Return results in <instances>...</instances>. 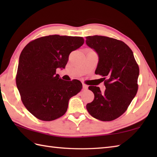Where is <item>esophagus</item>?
I'll use <instances>...</instances> for the list:
<instances>
[{"instance_id":"1","label":"esophagus","mask_w":157,"mask_h":157,"mask_svg":"<svg viewBox=\"0 0 157 157\" xmlns=\"http://www.w3.org/2000/svg\"><path fill=\"white\" fill-rule=\"evenodd\" d=\"M87 89H88V86L84 84H83V90H87Z\"/></svg>"}]
</instances>
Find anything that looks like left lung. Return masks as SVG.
<instances>
[{
	"label": "left lung",
	"mask_w": 157,
	"mask_h": 157,
	"mask_svg": "<svg viewBox=\"0 0 157 157\" xmlns=\"http://www.w3.org/2000/svg\"><path fill=\"white\" fill-rule=\"evenodd\" d=\"M86 42L98 55L95 71L102 77L106 90L89 86L94 99L86 105L93 117L110 121L119 117L128 109L138 92L139 67L133 52L123 41L102 36H86Z\"/></svg>",
	"instance_id": "8db88e82"
}]
</instances>
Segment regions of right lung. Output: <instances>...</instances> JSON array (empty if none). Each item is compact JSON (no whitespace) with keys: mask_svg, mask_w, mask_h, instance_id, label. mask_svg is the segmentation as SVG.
<instances>
[{"mask_svg":"<svg viewBox=\"0 0 157 157\" xmlns=\"http://www.w3.org/2000/svg\"><path fill=\"white\" fill-rule=\"evenodd\" d=\"M84 43L82 37L50 35L29 42L21 52L16 84L25 107L35 117L50 121L61 117L69 100L82 89L79 80L65 81L56 74L69 55Z\"/></svg>","mask_w":157,"mask_h":157,"instance_id":"obj_1","label":"right lung"}]
</instances>
